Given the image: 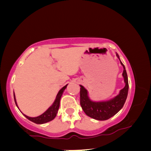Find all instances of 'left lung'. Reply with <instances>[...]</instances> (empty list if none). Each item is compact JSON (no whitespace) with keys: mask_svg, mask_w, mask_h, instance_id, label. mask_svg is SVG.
I'll return each instance as SVG.
<instances>
[{"mask_svg":"<svg viewBox=\"0 0 151 151\" xmlns=\"http://www.w3.org/2000/svg\"><path fill=\"white\" fill-rule=\"evenodd\" d=\"M116 56L119 58L118 54H116ZM121 64L124 68L122 76L124 79L125 86L121 89L118 95L111 100L104 102L92 101L88 99L87 91L86 89L82 85H80L81 106L87 116L99 121H105L116 114L122 108L126 101L128 91H129V83H128V76L124 66L121 61Z\"/></svg>","mask_w":151,"mask_h":151,"instance_id":"8db88e82","label":"left lung"}]
</instances>
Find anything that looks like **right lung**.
Returning <instances> with one entry per match:
<instances>
[{
  "label": "right lung",
  "instance_id": "obj_1",
  "mask_svg": "<svg viewBox=\"0 0 151 151\" xmlns=\"http://www.w3.org/2000/svg\"><path fill=\"white\" fill-rule=\"evenodd\" d=\"M66 86H67V85H65V86H63V87L60 89L59 92H58V93L57 94V97H56V99L54 103H53L52 105L50 106L49 108H48L47 111L44 112V113L41 114V115L37 117H30L25 115V114H24V116L29 120H30V121H32L37 124H43V123H46V122L52 121V120L54 119L55 118V116H57V113L60 105V100L61 96H62L63 91H65V89L66 88ZM14 99L15 104H16V105L17 106L14 93Z\"/></svg>",
  "mask_w": 151,
  "mask_h": 151
}]
</instances>
